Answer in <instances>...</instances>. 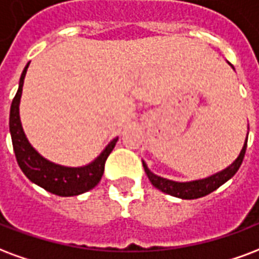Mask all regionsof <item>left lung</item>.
Listing matches in <instances>:
<instances>
[{
	"label": "left lung",
	"instance_id": "left-lung-1",
	"mask_svg": "<svg viewBox=\"0 0 259 259\" xmlns=\"http://www.w3.org/2000/svg\"><path fill=\"white\" fill-rule=\"evenodd\" d=\"M246 148L247 140L244 145H243L240 155L237 156L236 160L229 167L222 170L220 173L214 174L211 177L204 178V180H198V181H191V183H176V181H171V180H167V178L159 177V176L154 174L147 167L145 162H143V166H144L145 173L148 176L151 184L154 185L155 188H158L159 191L167 193V195H171V196H176V198L198 199L203 198V196H206L208 193H211L212 191L220 188L222 184L227 183L228 180H231L236 174V171L240 167V164H242L243 159H244Z\"/></svg>",
	"mask_w": 259,
	"mask_h": 259
}]
</instances>
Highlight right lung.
Returning <instances> with one entry per match:
<instances>
[{"mask_svg":"<svg viewBox=\"0 0 259 259\" xmlns=\"http://www.w3.org/2000/svg\"><path fill=\"white\" fill-rule=\"evenodd\" d=\"M30 64V63H28ZM28 64L24 67L19 82V89L13 97L9 114V130L12 137L13 151L16 155L17 164L31 183L37 184L48 192L59 196H76L91 191L100 183L104 173L105 160L112 152L118 139H114L105 147L99 158L85 167H64L59 166L42 158L35 149L32 148L26 135L23 132L20 116H19V103L22 97L23 82L27 72Z\"/></svg>","mask_w":259,"mask_h":259,"instance_id":"obj_1","label":"right lung"}]
</instances>
